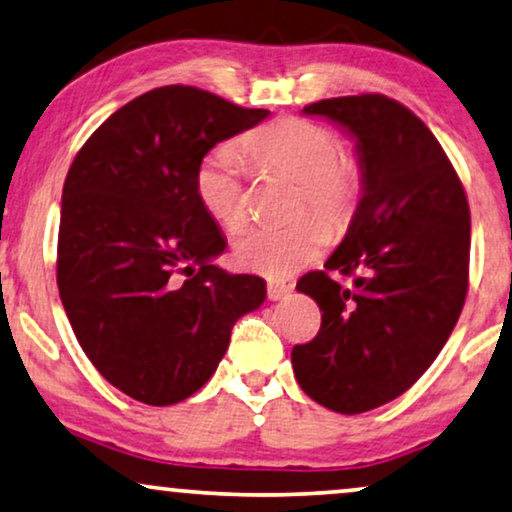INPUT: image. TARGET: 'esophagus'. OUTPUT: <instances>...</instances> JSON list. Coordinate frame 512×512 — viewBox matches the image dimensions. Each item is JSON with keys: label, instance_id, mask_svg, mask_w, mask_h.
I'll list each match as a JSON object with an SVG mask.
<instances>
[{"label": "esophagus", "instance_id": "esophagus-1", "mask_svg": "<svg viewBox=\"0 0 512 512\" xmlns=\"http://www.w3.org/2000/svg\"><path fill=\"white\" fill-rule=\"evenodd\" d=\"M291 293V286L282 282V279H272L268 282V298L270 300H282L284 296H289Z\"/></svg>", "mask_w": 512, "mask_h": 512}]
</instances>
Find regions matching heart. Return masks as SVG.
<instances>
[{"label": "heart", "instance_id": "1", "mask_svg": "<svg viewBox=\"0 0 512 512\" xmlns=\"http://www.w3.org/2000/svg\"><path fill=\"white\" fill-rule=\"evenodd\" d=\"M244 160L261 172L296 179V212L314 209L335 230L347 226L359 205L361 172L352 158L342 156L338 135L307 118H277L242 135L237 146H216L195 167V198L223 230H237L247 219ZM318 217L300 214L282 226L244 230L233 244V261L256 275H291L314 261L331 240L327 222Z\"/></svg>", "mask_w": 512, "mask_h": 512}]
</instances>
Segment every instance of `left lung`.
<instances>
[{
	"mask_svg": "<svg viewBox=\"0 0 512 512\" xmlns=\"http://www.w3.org/2000/svg\"><path fill=\"white\" fill-rule=\"evenodd\" d=\"M303 111L356 139L363 195L326 270L296 286L324 314L291 363L312 401L359 415L408 391L450 338L468 293L471 212L443 146L401 102L366 93ZM333 269L355 284L345 290Z\"/></svg>",
	"mask_w": 512,
	"mask_h": 512,
	"instance_id": "1",
	"label": "left lung"
}]
</instances>
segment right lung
<instances>
[{"label":"right lung","instance_id":"right-lung-1","mask_svg":"<svg viewBox=\"0 0 512 512\" xmlns=\"http://www.w3.org/2000/svg\"><path fill=\"white\" fill-rule=\"evenodd\" d=\"M268 109L163 86L111 114L62 188L58 289L76 340L104 380L146 405L195 394L235 321L265 300L256 275L212 261L221 230L193 191L195 167Z\"/></svg>","mask_w":512,"mask_h":512}]
</instances>
